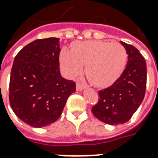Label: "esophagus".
<instances>
[{"label":"esophagus","mask_w":158,"mask_h":158,"mask_svg":"<svg viewBox=\"0 0 158 158\" xmlns=\"http://www.w3.org/2000/svg\"><path fill=\"white\" fill-rule=\"evenodd\" d=\"M85 89V86L82 85L81 84H79V83H77L76 84V89L78 90V91H81L83 89Z\"/></svg>","instance_id":"1"}]
</instances>
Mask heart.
Masks as SVG:
<instances>
[{
  "label": "heart",
  "instance_id": "heart-1",
  "mask_svg": "<svg viewBox=\"0 0 158 158\" xmlns=\"http://www.w3.org/2000/svg\"><path fill=\"white\" fill-rule=\"evenodd\" d=\"M128 60L126 49L118 43L101 40L78 42L71 50L62 49L60 62L67 75H79L85 66V74L93 85L107 87L121 76Z\"/></svg>",
  "mask_w": 158,
  "mask_h": 158
}]
</instances>
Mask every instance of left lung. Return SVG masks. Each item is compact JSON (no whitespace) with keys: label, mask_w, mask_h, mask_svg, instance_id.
<instances>
[{"label":"left lung","mask_w":158,"mask_h":158,"mask_svg":"<svg viewBox=\"0 0 158 158\" xmlns=\"http://www.w3.org/2000/svg\"><path fill=\"white\" fill-rule=\"evenodd\" d=\"M128 53V62L112 85L100 90L92 113L102 122L115 125L128 122L142 102L146 87V62L140 52L120 41Z\"/></svg>","instance_id":"left-lung-1"}]
</instances>
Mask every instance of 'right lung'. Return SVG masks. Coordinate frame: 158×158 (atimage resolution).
<instances>
[{"mask_svg": "<svg viewBox=\"0 0 158 158\" xmlns=\"http://www.w3.org/2000/svg\"><path fill=\"white\" fill-rule=\"evenodd\" d=\"M58 38L36 40L24 46L13 61L9 101L18 118L42 128L61 116L75 83L61 75Z\"/></svg>", "mask_w": 158, "mask_h": 158, "instance_id": "1", "label": "right lung"}]
</instances>
